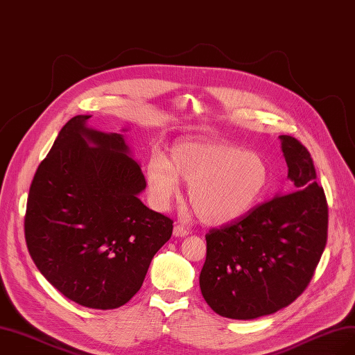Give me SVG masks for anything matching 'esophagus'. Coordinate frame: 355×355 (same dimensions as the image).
I'll list each match as a JSON object with an SVG mask.
<instances>
[{"label":"esophagus","instance_id":"34e87169","mask_svg":"<svg viewBox=\"0 0 355 355\" xmlns=\"http://www.w3.org/2000/svg\"><path fill=\"white\" fill-rule=\"evenodd\" d=\"M189 234V230L187 229V227H183L180 224H175L173 227V236L175 237H185Z\"/></svg>","mask_w":355,"mask_h":355}]
</instances>
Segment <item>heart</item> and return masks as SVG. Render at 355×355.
I'll use <instances>...</instances> for the list:
<instances>
[{
  "instance_id": "heart-1",
  "label": "heart",
  "mask_w": 355,
  "mask_h": 355,
  "mask_svg": "<svg viewBox=\"0 0 355 355\" xmlns=\"http://www.w3.org/2000/svg\"><path fill=\"white\" fill-rule=\"evenodd\" d=\"M148 193L163 209L178 193V179L189 183L188 195L196 216L208 224H227L249 212L269 179L262 155L218 143H180L168 160L153 154L146 166Z\"/></svg>"
}]
</instances>
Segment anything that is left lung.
I'll return each mask as SVG.
<instances>
[{
    "instance_id": "left-lung-1",
    "label": "left lung",
    "mask_w": 355,
    "mask_h": 355,
    "mask_svg": "<svg viewBox=\"0 0 355 355\" xmlns=\"http://www.w3.org/2000/svg\"><path fill=\"white\" fill-rule=\"evenodd\" d=\"M291 191L205 236L200 287L217 315L249 320L291 304L315 274L328 240V202L307 148L279 135Z\"/></svg>"
}]
</instances>
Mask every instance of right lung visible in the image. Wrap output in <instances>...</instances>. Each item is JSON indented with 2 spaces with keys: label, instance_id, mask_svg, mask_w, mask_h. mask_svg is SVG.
I'll return each instance as SVG.
<instances>
[{
  "label": "right lung",
  "instance_id": "1",
  "mask_svg": "<svg viewBox=\"0 0 355 355\" xmlns=\"http://www.w3.org/2000/svg\"><path fill=\"white\" fill-rule=\"evenodd\" d=\"M69 119L32 180L27 249L51 284L90 309H116L138 293L173 220L147 208V187L125 138Z\"/></svg>",
  "mask_w": 355,
  "mask_h": 355
}]
</instances>
